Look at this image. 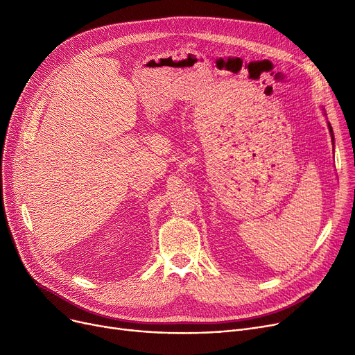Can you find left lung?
I'll list each match as a JSON object with an SVG mask.
<instances>
[{"mask_svg": "<svg viewBox=\"0 0 355 355\" xmlns=\"http://www.w3.org/2000/svg\"><path fill=\"white\" fill-rule=\"evenodd\" d=\"M328 128H329V132H331V138H332V142H334V132H332V128H331V123L328 122Z\"/></svg>", "mask_w": 355, "mask_h": 355, "instance_id": "obj_1", "label": "left lung"}]
</instances>
